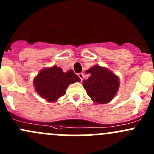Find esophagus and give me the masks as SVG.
I'll use <instances>...</instances> for the list:
<instances>
[{
    "mask_svg": "<svg viewBox=\"0 0 154 154\" xmlns=\"http://www.w3.org/2000/svg\"><path fill=\"white\" fill-rule=\"evenodd\" d=\"M78 76L81 80H83V78H84V74H83V73H80V74H78Z\"/></svg>",
    "mask_w": 154,
    "mask_h": 154,
    "instance_id": "34e87169",
    "label": "esophagus"
}]
</instances>
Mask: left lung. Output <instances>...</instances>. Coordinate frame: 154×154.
<instances>
[{"instance_id": "left-lung-1", "label": "left lung", "mask_w": 154, "mask_h": 154, "mask_svg": "<svg viewBox=\"0 0 154 154\" xmlns=\"http://www.w3.org/2000/svg\"><path fill=\"white\" fill-rule=\"evenodd\" d=\"M91 74L83 86L87 94L97 104H105L111 101L119 91L120 82L119 77L106 68L94 66L86 71Z\"/></svg>"}]
</instances>
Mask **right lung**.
Listing matches in <instances>:
<instances>
[{"mask_svg": "<svg viewBox=\"0 0 154 154\" xmlns=\"http://www.w3.org/2000/svg\"><path fill=\"white\" fill-rule=\"evenodd\" d=\"M80 79L72 70L63 72L57 66L46 68L39 71L34 78V87L36 92L48 102H56L65 95L68 86Z\"/></svg>", "mask_w": 154, "mask_h": 154, "instance_id": "obj_1", "label": "right lung"}]
</instances>
